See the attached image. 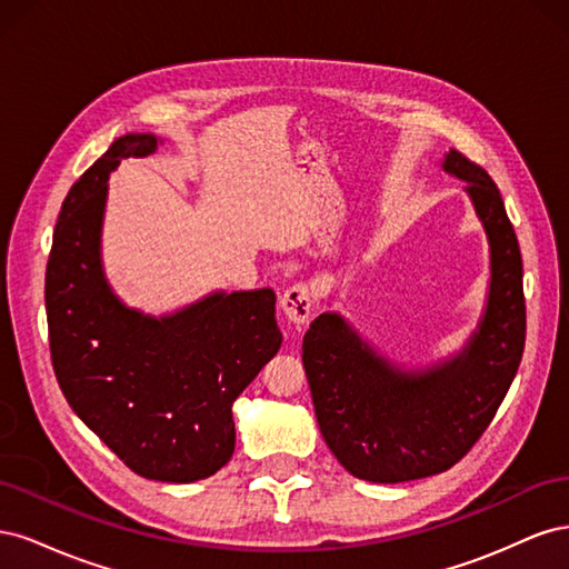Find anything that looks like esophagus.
<instances>
[{"label":"esophagus","instance_id":"1","mask_svg":"<svg viewBox=\"0 0 569 569\" xmlns=\"http://www.w3.org/2000/svg\"><path fill=\"white\" fill-rule=\"evenodd\" d=\"M280 306H282L284 318L289 322H295V325L301 327V325H306L308 320H311V316H313L316 297H313L311 287H308L306 282H297V284H291L284 291L282 299H280Z\"/></svg>","mask_w":569,"mask_h":569}]
</instances>
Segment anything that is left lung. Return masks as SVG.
I'll use <instances>...</instances> for the list:
<instances>
[{"mask_svg": "<svg viewBox=\"0 0 569 569\" xmlns=\"http://www.w3.org/2000/svg\"><path fill=\"white\" fill-rule=\"evenodd\" d=\"M441 168L465 182L491 253L487 308L465 349L427 370H401L339 313L318 316L303 337L325 443L353 477L380 485L453 468L491 425L525 351L522 253L501 192L456 149Z\"/></svg>", "mask_w": 569, "mask_h": 569, "instance_id": "obj_1", "label": "left lung"}]
</instances>
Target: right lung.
Segmentation results:
<instances>
[{"label":"right lung","instance_id":"1","mask_svg":"<svg viewBox=\"0 0 569 569\" xmlns=\"http://www.w3.org/2000/svg\"><path fill=\"white\" fill-rule=\"evenodd\" d=\"M153 134H123L68 192L47 261L51 366L68 406L137 475L187 485L232 458V403L282 332L274 291H213L173 316L120 301L101 268L109 173L147 157Z\"/></svg>","mask_w":569,"mask_h":569}]
</instances>
